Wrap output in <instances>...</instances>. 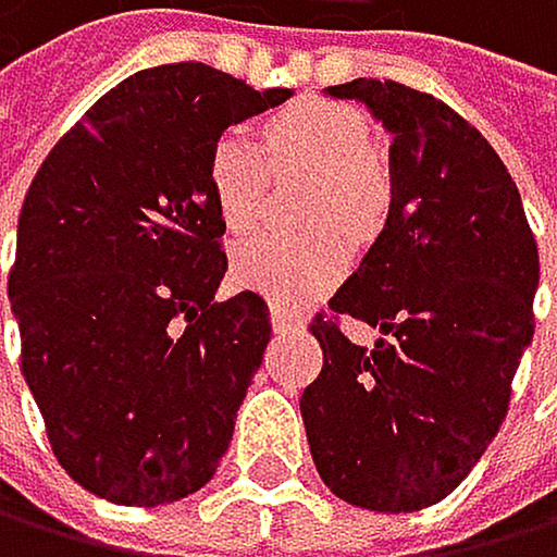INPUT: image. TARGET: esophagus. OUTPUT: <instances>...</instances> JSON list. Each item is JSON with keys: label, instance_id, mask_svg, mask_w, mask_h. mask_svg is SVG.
Returning a JSON list of instances; mask_svg holds the SVG:
<instances>
[{"label": "esophagus", "instance_id": "obj_1", "mask_svg": "<svg viewBox=\"0 0 557 557\" xmlns=\"http://www.w3.org/2000/svg\"><path fill=\"white\" fill-rule=\"evenodd\" d=\"M270 318H273V332H294V329H301V311H294V308L273 305L270 308Z\"/></svg>", "mask_w": 557, "mask_h": 557}]
</instances>
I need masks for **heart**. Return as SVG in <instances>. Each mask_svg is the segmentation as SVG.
Listing matches in <instances>:
<instances>
[{
    "instance_id": "heart-1",
    "label": "heart",
    "mask_w": 557,
    "mask_h": 557,
    "mask_svg": "<svg viewBox=\"0 0 557 557\" xmlns=\"http://www.w3.org/2000/svg\"><path fill=\"white\" fill-rule=\"evenodd\" d=\"M267 160L276 171H314L305 236H256L236 252V281L281 305L329 290L349 263V236H366L386 211V181L370 160V126L332 102H297L263 122V147L225 129L208 150V187L228 232H252L267 208Z\"/></svg>"
}]
</instances>
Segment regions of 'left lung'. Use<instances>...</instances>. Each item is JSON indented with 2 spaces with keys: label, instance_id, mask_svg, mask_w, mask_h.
<instances>
[{
  "label": "left lung",
  "instance_id": "left-lung-1",
  "mask_svg": "<svg viewBox=\"0 0 557 557\" xmlns=\"http://www.w3.org/2000/svg\"><path fill=\"white\" fill-rule=\"evenodd\" d=\"M329 95L356 98L394 136V201L311 321L325 362L301 418L338 499L410 513L459 486L507 418L534 338L537 243L504 160L435 95L373 77ZM346 313L384 332L373 350L341 335Z\"/></svg>",
  "mask_w": 557,
  "mask_h": 557
}]
</instances>
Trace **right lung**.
I'll return each mask as SVG.
<instances>
[{
  "label": "right lung",
  "instance_id": "obj_1",
  "mask_svg": "<svg viewBox=\"0 0 557 557\" xmlns=\"http://www.w3.org/2000/svg\"><path fill=\"white\" fill-rule=\"evenodd\" d=\"M208 64L119 82L61 136L16 228L9 301L20 366L74 483L122 507L201 490L270 342V308L215 301L225 222L208 150L287 102Z\"/></svg>",
  "mask_w": 557,
  "mask_h": 557
}]
</instances>
